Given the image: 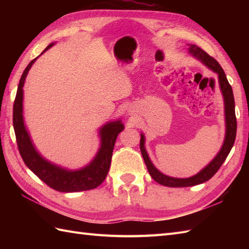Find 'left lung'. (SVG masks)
Masks as SVG:
<instances>
[{
	"label": "left lung",
	"instance_id": "obj_1",
	"mask_svg": "<svg viewBox=\"0 0 249 249\" xmlns=\"http://www.w3.org/2000/svg\"><path fill=\"white\" fill-rule=\"evenodd\" d=\"M189 52L193 55L197 56L198 59L201 60V62L203 63V64H205L209 68H211L213 71L218 73L219 86L225 99V113H226V127H227L226 138H225L224 145L221 147V150L217 154V156H216L214 160L203 169V170H201L198 174H196L195 177H192V178H170V177L165 176V174H162L161 172L158 171L157 169L153 166V163L151 162L149 156H147V153L144 149V136L141 135L140 151H141L142 156H143L147 171H149L152 178L154 179V181L163 185V186H168V187H188V186H194V185H198V184L209 181V179L219 170V168L226 160L227 156L229 155L232 146L234 144L235 136H236V116H235V104H234L233 92H232V88L230 86V83L228 82V79L226 77L224 70L221 68L219 63L216 61L214 57L209 55L204 50L199 48L198 46L190 45Z\"/></svg>",
	"mask_w": 249,
	"mask_h": 249
}]
</instances>
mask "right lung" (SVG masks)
Instances as JSON below:
<instances>
[{"instance_id":"obj_1","label":"right lung","mask_w":249,"mask_h":249,"mask_svg":"<svg viewBox=\"0 0 249 249\" xmlns=\"http://www.w3.org/2000/svg\"><path fill=\"white\" fill-rule=\"evenodd\" d=\"M52 45L53 44H50L43 52L49 49ZM36 59L37 57L29 63L21 76L14 102L13 124L20 155L32 172L36 174L49 187L57 190V192L75 193L96 188L107 177L115 140L118 138V135L124 129V126L121 123V121L108 123L104 126L100 130L102 146H100L96 157L88 167L81 169V170L67 171L45 160L32 144L28 131L24 127L22 116V87L28 71Z\"/></svg>"}]
</instances>
